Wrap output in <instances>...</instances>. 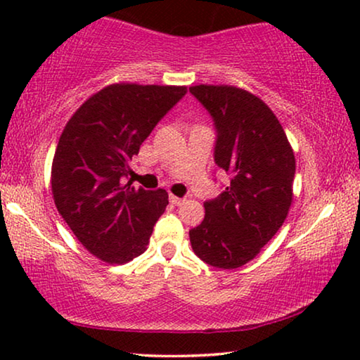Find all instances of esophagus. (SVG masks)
<instances>
[{"instance_id": "34e87169", "label": "esophagus", "mask_w": 360, "mask_h": 360, "mask_svg": "<svg viewBox=\"0 0 360 360\" xmlns=\"http://www.w3.org/2000/svg\"><path fill=\"white\" fill-rule=\"evenodd\" d=\"M170 203L175 205V206H180V205L185 203V198H179V196L170 195Z\"/></svg>"}]
</instances>
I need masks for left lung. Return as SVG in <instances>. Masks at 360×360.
Masks as SVG:
<instances>
[{
  "label": "left lung",
  "instance_id": "8db88e82",
  "mask_svg": "<svg viewBox=\"0 0 360 360\" xmlns=\"http://www.w3.org/2000/svg\"><path fill=\"white\" fill-rule=\"evenodd\" d=\"M190 93L213 120L214 164L229 175L223 193L205 201V219L190 229V243L203 262L238 269L287 218L295 155L272 110L252 93L213 85L191 86Z\"/></svg>",
  "mask_w": 360,
  "mask_h": 360
}]
</instances>
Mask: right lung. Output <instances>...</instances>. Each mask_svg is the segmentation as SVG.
Wrapping results in <instances>:
<instances>
[{
    "instance_id": "1",
    "label": "right lung",
    "mask_w": 360,
    "mask_h": 360,
    "mask_svg": "<svg viewBox=\"0 0 360 360\" xmlns=\"http://www.w3.org/2000/svg\"><path fill=\"white\" fill-rule=\"evenodd\" d=\"M185 86L116 83L98 91L67 122L52 164L56 206L77 239L108 264L144 252L169 205L165 190L124 185L129 162Z\"/></svg>"
}]
</instances>
